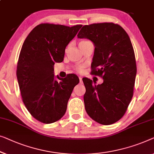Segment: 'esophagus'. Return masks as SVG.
Wrapping results in <instances>:
<instances>
[{
	"label": "esophagus",
	"instance_id": "34e87169",
	"mask_svg": "<svg viewBox=\"0 0 154 154\" xmlns=\"http://www.w3.org/2000/svg\"><path fill=\"white\" fill-rule=\"evenodd\" d=\"M79 81H80V83H82V77H81V76H79Z\"/></svg>",
	"mask_w": 154,
	"mask_h": 154
}]
</instances>
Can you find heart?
I'll return each mask as SVG.
<instances>
[{
  "instance_id": "heart-1",
  "label": "heart",
  "mask_w": 154,
  "mask_h": 154,
  "mask_svg": "<svg viewBox=\"0 0 154 154\" xmlns=\"http://www.w3.org/2000/svg\"><path fill=\"white\" fill-rule=\"evenodd\" d=\"M83 42H86V41H83ZM80 43H81V42H80ZM83 68H84V65H79L75 67V70L79 72H82V70H83Z\"/></svg>"
}]
</instances>
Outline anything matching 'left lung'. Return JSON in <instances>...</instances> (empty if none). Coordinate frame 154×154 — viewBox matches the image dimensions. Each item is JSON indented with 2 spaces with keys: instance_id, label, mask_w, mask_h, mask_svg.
Listing matches in <instances>:
<instances>
[{
  "instance_id": "left-lung-1",
  "label": "left lung",
  "mask_w": 154,
  "mask_h": 154,
  "mask_svg": "<svg viewBox=\"0 0 154 154\" xmlns=\"http://www.w3.org/2000/svg\"><path fill=\"white\" fill-rule=\"evenodd\" d=\"M77 36L94 44L91 73L103 79L97 85L82 79L86 112L98 123L114 124L125 114L133 95L137 67L131 39L123 28L113 23L85 25Z\"/></svg>"
}]
</instances>
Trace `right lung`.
Masks as SVG:
<instances>
[{
    "instance_id": "obj_1",
    "label": "right lung",
    "mask_w": 154,
    "mask_h": 154,
    "mask_svg": "<svg viewBox=\"0 0 154 154\" xmlns=\"http://www.w3.org/2000/svg\"><path fill=\"white\" fill-rule=\"evenodd\" d=\"M82 25L72 27L41 23L24 41L17 62V76L22 100L28 112L44 124H51L65 114L76 75L54 79L55 62L64 60L65 48Z\"/></svg>"
}]
</instances>
